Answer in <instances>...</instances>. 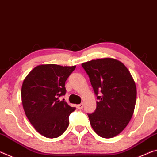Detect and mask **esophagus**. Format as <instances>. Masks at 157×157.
Here are the masks:
<instances>
[{"label":"esophagus","mask_w":157,"mask_h":157,"mask_svg":"<svg viewBox=\"0 0 157 157\" xmlns=\"http://www.w3.org/2000/svg\"><path fill=\"white\" fill-rule=\"evenodd\" d=\"M83 106H84V104L80 103V104H79V105H77V108H78V110H82V109L83 108Z\"/></svg>","instance_id":"34e87169"}]
</instances>
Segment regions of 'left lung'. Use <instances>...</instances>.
Listing matches in <instances>:
<instances>
[{
  "label": "left lung",
  "instance_id": "8db88e82",
  "mask_svg": "<svg viewBox=\"0 0 157 157\" xmlns=\"http://www.w3.org/2000/svg\"><path fill=\"white\" fill-rule=\"evenodd\" d=\"M97 97L96 109L88 114L99 136L111 138L120 133L132 117L136 86L127 68L117 59H99L82 63Z\"/></svg>",
  "mask_w": 157,
  "mask_h": 157
}]
</instances>
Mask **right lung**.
Instances as JSON below:
<instances>
[{"mask_svg": "<svg viewBox=\"0 0 157 157\" xmlns=\"http://www.w3.org/2000/svg\"><path fill=\"white\" fill-rule=\"evenodd\" d=\"M76 66L39 65L28 74L21 87L25 114L35 129L48 138L62 135L75 110L59 98L66 93V81Z\"/></svg>", "mask_w": 157, "mask_h": 157, "instance_id": "obj_1", "label": "right lung"}]
</instances>
